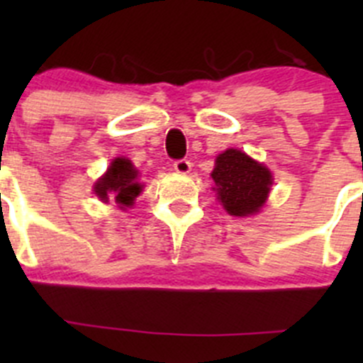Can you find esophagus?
Here are the masks:
<instances>
[{
	"mask_svg": "<svg viewBox=\"0 0 363 363\" xmlns=\"http://www.w3.org/2000/svg\"><path fill=\"white\" fill-rule=\"evenodd\" d=\"M174 170L177 172V174H189V170H191V163H189L188 160H177L174 163Z\"/></svg>",
	"mask_w": 363,
	"mask_h": 363,
	"instance_id": "1",
	"label": "esophagus"
}]
</instances>
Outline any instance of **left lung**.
<instances>
[{"mask_svg":"<svg viewBox=\"0 0 363 363\" xmlns=\"http://www.w3.org/2000/svg\"><path fill=\"white\" fill-rule=\"evenodd\" d=\"M214 179L218 200L230 216L258 214L269 199L272 174L265 164L258 163L239 149H226L216 158Z\"/></svg>","mask_w":363,"mask_h":363,"instance_id":"left-lung-1","label":"left lung"}]
</instances>
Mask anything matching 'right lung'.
Returning <instances> with one entry per match:
<instances>
[{
    "instance_id": "add662e5",
    "label": "right lung",
    "mask_w": 363,
    "mask_h": 363,
    "mask_svg": "<svg viewBox=\"0 0 363 363\" xmlns=\"http://www.w3.org/2000/svg\"><path fill=\"white\" fill-rule=\"evenodd\" d=\"M144 184L138 182V170L130 160L116 158L94 184V193L101 202L113 200L119 208L131 207Z\"/></svg>"
}]
</instances>
